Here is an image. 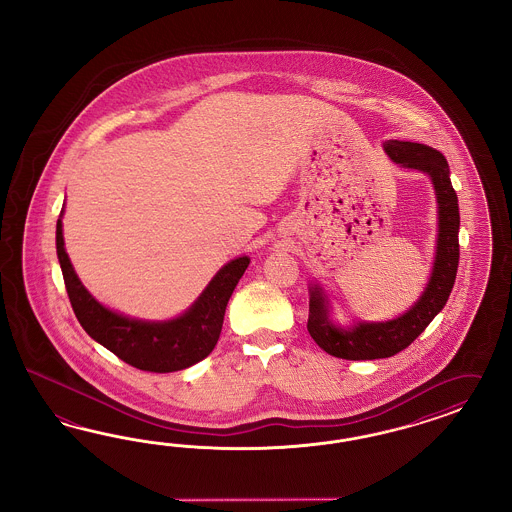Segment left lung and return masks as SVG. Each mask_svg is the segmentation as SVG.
I'll list each match as a JSON object with an SVG mask.
<instances>
[{
    "mask_svg": "<svg viewBox=\"0 0 512 512\" xmlns=\"http://www.w3.org/2000/svg\"><path fill=\"white\" fill-rule=\"evenodd\" d=\"M385 150L390 159L402 163L403 167L428 172L434 182L439 202V236L434 272L424 295L402 317L388 323H358L351 330L332 325L328 319L325 296L319 287H311L308 332L328 355L345 360L388 358L409 347L447 304L458 272L460 210L458 195L450 184L445 155L426 144L403 140H388Z\"/></svg>",
    "mask_w": 512,
    "mask_h": 512,
    "instance_id": "1",
    "label": "left lung"
}]
</instances>
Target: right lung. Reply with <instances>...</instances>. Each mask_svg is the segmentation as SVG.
Wrapping results in <instances>:
<instances>
[{
	"label": "right lung",
	"mask_w": 512,
	"mask_h": 512,
	"mask_svg": "<svg viewBox=\"0 0 512 512\" xmlns=\"http://www.w3.org/2000/svg\"><path fill=\"white\" fill-rule=\"evenodd\" d=\"M56 249L63 281L78 323L129 366L142 372H178L208 357L216 347L227 302L248 268V257L225 264L189 310L167 323H144L103 308L80 283L63 248L62 219L56 225Z\"/></svg>",
	"instance_id": "1"
}]
</instances>
